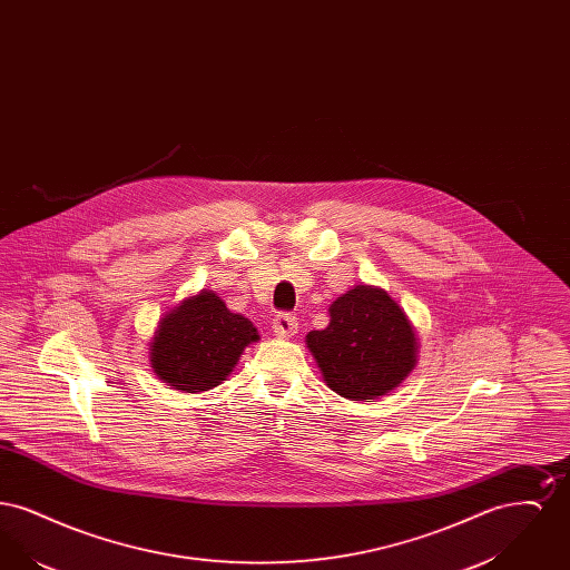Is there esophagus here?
<instances>
[{
    "instance_id": "1",
    "label": "esophagus",
    "mask_w": 570,
    "mask_h": 570,
    "mask_svg": "<svg viewBox=\"0 0 570 570\" xmlns=\"http://www.w3.org/2000/svg\"><path fill=\"white\" fill-rule=\"evenodd\" d=\"M297 331V318H295L293 314H277V316L273 318V333H275L277 337L288 340V337H293Z\"/></svg>"
}]
</instances>
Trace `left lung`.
Segmentation results:
<instances>
[{
	"instance_id": "1",
	"label": "left lung",
	"mask_w": 570,
	"mask_h": 570,
	"mask_svg": "<svg viewBox=\"0 0 570 570\" xmlns=\"http://www.w3.org/2000/svg\"><path fill=\"white\" fill-rule=\"evenodd\" d=\"M328 325L305 342L326 386L365 402L400 386L416 365V335L404 309L374 286H354L328 307Z\"/></svg>"
}]
</instances>
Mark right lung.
<instances>
[{
    "label": "right lung",
    "mask_w": 570,
    "mask_h": 570,
    "mask_svg": "<svg viewBox=\"0 0 570 570\" xmlns=\"http://www.w3.org/2000/svg\"><path fill=\"white\" fill-rule=\"evenodd\" d=\"M252 342H258L256 326L233 314L214 291H200L164 314L149 361L168 386L200 393L226 380Z\"/></svg>",
    "instance_id": "obj_1"
}]
</instances>
